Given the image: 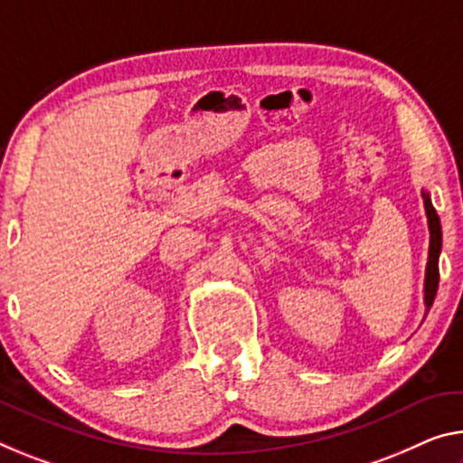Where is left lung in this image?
Segmentation results:
<instances>
[{
    "instance_id": "left-lung-1",
    "label": "left lung",
    "mask_w": 463,
    "mask_h": 463,
    "mask_svg": "<svg viewBox=\"0 0 463 463\" xmlns=\"http://www.w3.org/2000/svg\"><path fill=\"white\" fill-rule=\"evenodd\" d=\"M424 208H427L429 216V229H430V249H429V266H427V282H424V303L430 309L432 300H435L437 288H439V251H441V224H439V216L429 195H424Z\"/></svg>"
}]
</instances>
